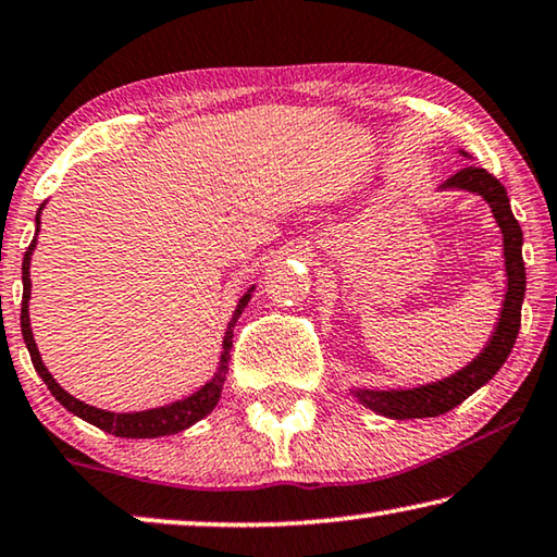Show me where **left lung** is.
<instances>
[{
  "mask_svg": "<svg viewBox=\"0 0 557 557\" xmlns=\"http://www.w3.org/2000/svg\"><path fill=\"white\" fill-rule=\"evenodd\" d=\"M463 158H471L466 151H458ZM441 190H469L488 202L493 218L503 235V258H506V297H503L500 317L496 322L488 344L473 361H469L456 374L441 379V382L421 384L413 389H349L359 404L389 419H429L438 413L451 411L454 406L469 399L483 384L496 376L503 361L513 349L520 330V307L525 297V264H523V231L510 210L508 193L496 175L485 168L466 165L451 178L441 183Z\"/></svg>",
  "mask_w": 557,
  "mask_h": 557,
  "instance_id": "left-lung-1",
  "label": "left lung"
}]
</instances>
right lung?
<instances>
[{
  "instance_id": "obj_1",
  "label": "right lung",
  "mask_w": 557,
  "mask_h": 557,
  "mask_svg": "<svg viewBox=\"0 0 557 557\" xmlns=\"http://www.w3.org/2000/svg\"><path fill=\"white\" fill-rule=\"evenodd\" d=\"M41 210H44V202H41V208L37 213V233H34V240L29 245V250H26L24 262H22V285H24V293H22V337H24L26 349H29V355H32L34 369H37V374L44 379V384L49 386V392L57 396V401L64 406V409L72 411L74 417L94 423V426H99L101 431H109V434L121 436V438L171 436V434H178V431H185L188 426H193V423L200 421L202 417H208V413L215 409V404L220 399V392H223V384H225L227 361H231V347H233V326L237 322V317L243 314L247 302H250L255 287L247 289V293L240 297V302H237L235 312H233V320L227 322V330H225V337H223V355H220V367H218L215 376L210 379L206 386H200L196 394L185 396V399L173 401L168 406H158V409H146V411H134V413H116V411L96 409V406H88L84 401H78L76 396H72L66 389H61V386L57 384V379L49 374L47 367H44L41 355L37 349V342H34V334H32V326H29V297H32L29 262H32L34 247H37V235H39V227H41V220H39Z\"/></svg>"
}]
</instances>
